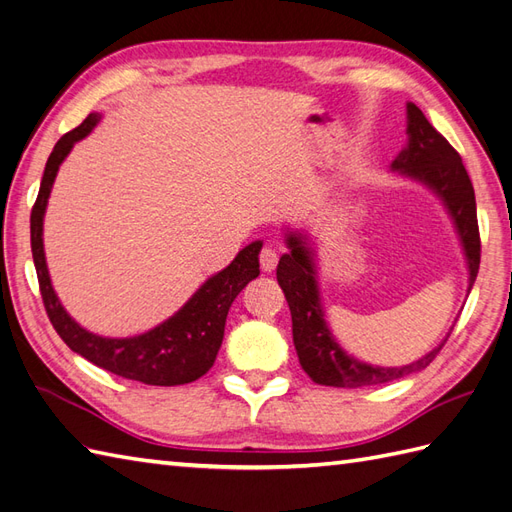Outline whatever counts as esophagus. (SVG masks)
<instances>
[{"instance_id":"1","label":"esophagus","mask_w":512,"mask_h":512,"mask_svg":"<svg viewBox=\"0 0 512 512\" xmlns=\"http://www.w3.org/2000/svg\"><path fill=\"white\" fill-rule=\"evenodd\" d=\"M276 267H278V254H276V249L265 247L263 252H260V269H263L265 273H271Z\"/></svg>"}]
</instances>
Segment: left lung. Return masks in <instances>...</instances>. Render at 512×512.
Listing matches in <instances>:
<instances>
[{
	"instance_id": "1",
	"label": "left lung",
	"mask_w": 512,
	"mask_h": 512,
	"mask_svg": "<svg viewBox=\"0 0 512 512\" xmlns=\"http://www.w3.org/2000/svg\"><path fill=\"white\" fill-rule=\"evenodd\" d=\"M406 134L408 141L391 162V171L426 186L443 204L447 217L452 219L460 249H463L469 273L467 293H471L480 267V234L476 193H473L467 169L456 149L432 128V123L413 102L406 104ZM284 243L289 252L282 254L276 276L291 308L293 345L299 365L313 378V382L345 386V389L386 384L426 369L434 356L441 352L454 326L439 345L408 365L380 367L347 354L341 343L336 341L326 310H323L315 239L306 230L284 228Z\"/></svg>"
}]
</instances>
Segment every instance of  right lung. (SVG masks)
Here are the masks:
<instances>
[{
  "label": "right lung",
  "instance_id": "add662e5",
  "mask_svg": "<svg viewBox=\"0 0 512 512\" xmlns=\"http://www.w3.org/2000/svg\"><path fill=\"white\" fill-rule=\"evenodd\" d=\"M99 119H102L99 112H91L76 130L67 132L54 145V152L47 158L39 197L32 208V258L45 310L60 339L73 352L91 360L93 365L143 384H189L213 367L223 341V330H226L228 310L236 295L260 273L258 254L263 249V241L245 245L226 269L217 271L199 286L178 313H173L152 330L117 339V336H102L82 328L60 304L52 278H49L43 245V219L60 165L69 156L73 145L93 132Z\"/></svg>",
  "mask_w": 512,
  "mask_h": 512
}]
</instances>
